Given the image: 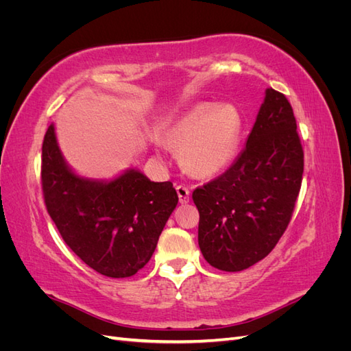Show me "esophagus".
Returning a JSON list of instances; mask_svg holds the SVG:
<instances>
[{
  "instance_id": "obj_1",
  "label": "esophagus",
  "mask_w": 351,
  "mask_h": 351,
  "mask_svg": "<svg viewBox=\"0 0 351 351\" xmlns=\"http://www.w3.org/2000/svg\"><path fill=\"white\" fill-rule=\"evenodd\" d=\"M176 190H177V195H178V199H180V204H189V200H190L189 187L180 184V186L176 187Z\"/></svg>"
}]
</instances>
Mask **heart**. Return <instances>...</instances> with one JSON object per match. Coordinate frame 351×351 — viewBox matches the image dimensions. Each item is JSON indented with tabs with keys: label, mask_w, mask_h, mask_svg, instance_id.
<instances>
[{
	"label": "heart",
	"mask_w": 351,
	"mask_h": 351,
	"mask_svg": "<svg viewBox=\"0 0 351 351\" xmlns=\"http://www.w3.org/2000/svg\"><path fill=\"white\" fill-rule=\"evenodd\" d=\"M240 115L232 105L200 102L168 124L164 137L190 174L212 177L234 156L240 136Z\"/></svg>",
	"instance_id": "heart-1"
}]
</instances>
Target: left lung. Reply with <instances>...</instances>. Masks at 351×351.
I'll return each instance as SVG.
<instances>
[{"instance_id": "left-lung-1", "label": "left lung", "mask_w": 351, "mask_h": 351, "mask_svg": "<svg viewBox=\"0 0 351 351\" xmlns=\"http://www.w3.org/2000/svg\"><path fill=\"white\" fill-rule=\"evenodd\" d=\"M303 156L289 99L267 89L246 147L224 174L192 195L199 247L209 265L237 272L268 256L290 224Z\"/></svg>"}]
</instances>
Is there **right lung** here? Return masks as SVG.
Instances as JSON below:
<instances>
[{
    "label": "right lung",
    "mask_w": 351,
    "mask_h": 351,
    "mask_svg": "<svg viewBox=\"0 0 351 351\" xmlns=\"http://www.w3.org/2000/svg\"><path fill=\"white\" fill-rule=\"evenodd\" d=\"M42 192L62 240L97 272L132 277L149 262L177 206L171 182L155 183L137 169L111 182L74 174L62 158L54 124L42 143Z\"/></svg>",
    "instance_id": "1"
}]
</instances>
